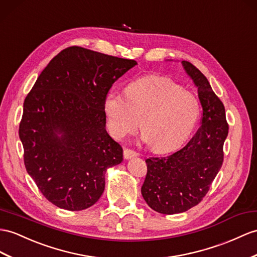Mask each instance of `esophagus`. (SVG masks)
<instances>
[{"label": "esophagus", "instance_id": "esophagus-1", "mask_svg": "<svg viewBox=\"0 0 257 257\" xmlns=\"http://www.w3.org/2000/svg\"><path fill=\"white\" fill-rule=\"evenodd\" d=\"M139 156V153L135 152L134 150H130V149H124L123 150V157L124 160H130V159H134V157Z\"/></svg>", "mask_w": 257, "mask_h": 257}]
</instances>
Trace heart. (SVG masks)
I'll return each instance as SVG.
<instances>
[{"mask_svg": "<svg viewBox=\"0 0 257 257\" xmlns=\"http://www.w3.org/2000/svg\"><path fill=\"white\" fill-rule=\"evenodd\" d=\"M109 133L116 139L139 127L155 152H168L185 142L200 115L196 97L172 79L149 76L131 82L126 94L111 90L104 100Z\"/></svg>", "mask_w": 257, "mask_h": 257, "instance_id": "heart-1", "label": "heart"}]
</instances>
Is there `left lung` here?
Masks as SVG:
<instances>
[{"mask_svg": "<svg viewBox=\"0 0 257 257\" xmlns=\"http://www.w3.org/2000/svg\"><path fill=\"white\" fill-rule=\"evenodd\" d=\"M181 64L197 88L203 109L201 127L181 150L146 160L148 174L141 188L148 205L166 215L187 212L208 192L222 165L229 130L225 106L206 77L191 63Z\"/></svg>", "mask_w": 257, "mask_h": 257, "instance_id": "left-lung-1", "label": "left lung"}]
</instances>
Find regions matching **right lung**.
Returning <instances> with one entry per match:
<instances>
[{
  "label": "right lung",
  "instance_id": "obj_1",
  "mask_svg": "<svg viewBox=\"0 0 257 257\" xmlns=\"http://www.w3.org/2000/svg\"><path fill=\"white\" fill-rule=\"evenodd\" d=\"M137 65L70 47L52 60L26 96L19 124L27 173L52 204L82 210L95 204L105 174L122 162L106 129L104 100L111 85Z\"/></svg>",
  "mask_w": 257,
  "mask_h": 257
}]
</instances>
